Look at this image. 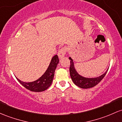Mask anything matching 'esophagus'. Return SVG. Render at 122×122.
Here are the masks:
<instances>
[{
  "label": "esophagus",
  "instance_id": "obj_1",
  "mask_svg": "<svg viewBox=\"0 0 122 122\" xmlns=\"http://www.w3.org/2000/svg\"><path fill=\"white\" fill-rule=\"evenodd\" d=\"M66 48L65 47H63L61 48L60 50L58 51V56L59 57V58H61L64 57L65 56V55L66 54Z\"/></svg>",
  "mask_w": 122,
  "mask_h": 122
}]
</instances>
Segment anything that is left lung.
<instances>
[{
  "label": "left lung",
  "instance_id": "left-lung-1",
  "mask_svg": "<svg viewBox=\"0 0 122 122\" xmlns=\"http://www.w3.org/2000/svg\"><path fill=\"white\" fill-rule=\"evenodd\" d=\"M69 59L71 60L70 67H69L71 77L73 82L76 86H77L79 87L82 88V89H89V88H92L97 85L104 78L107 71H108V70H107L104 74H102V75L99 76V77H94V78H87V77H85L83 76L80 75L76 72L73 60L71 57H69Z\"/></svg>",
  "mask_w": 122,
  "mask_h": 122
}]
</instances>
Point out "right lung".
Masks as SVG:
<instances>
[{"instance_id":"add662e5","label":"right lung","mask_w":122,"mask_h":122,"mask_svg":"<svg viewBox=\"0 0 122 122\" xmlns=\"http://www.w3.org/2000/svg\"><path fill=\"white\" fill-rule=\"evenodd\" d=\"M59 62L57 55H55L51 60L50 65L46 71L39 79L32 82H24L17 79L18 81L26 89L35 92H43L47 89L51 85L54 76V72Z\"/></svg>"}]
</instances>
